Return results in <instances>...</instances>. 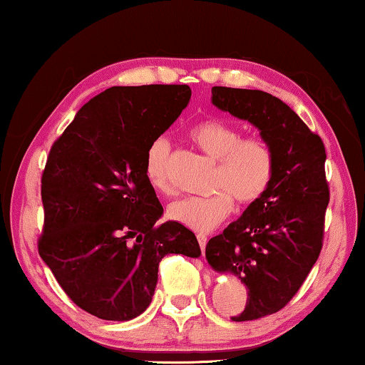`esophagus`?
Returning <instances> with one entry per match:
<instances>
[{"label": "esophagus", "mask_w": 365, "mask_h": 365, "mask_svg": "<svg viewBox=\"0 0 365 365\" xmlns=\"http://www.w3.org/2000/svg\"><path fill=\"white\" fill-rule=\"evenodd\" d=\"M197 241H199V246H201V251L204 252V249H206V244H207V236H206V234L199 232L197 234Z\"/></svg>", "instance_id": "34e87169"}]
</instances>
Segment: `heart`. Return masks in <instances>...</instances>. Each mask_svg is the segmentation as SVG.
I'll return each mask as SVG.
<instances>
[{
  "label": "heart",
  "mask_w": 365,
  "mask_h": 365,
  "mask_svg": "<svg viewBox=\"0 0 365 365\" xmlns=\"http://www.w3.org/2000/svg\"><path fill=\"white\" fill-rule=\"evenodd\" d=\"M189 138L212 159H217L209 196H187L169 206V216L192 231L207 232L219 226L234 211V199L241 206L261 201L276 178L277 158L272 144L262 136H242L236 124L211 118L189 129ZM171 143L156 138L144 158V174L151 187L159 192L173 191L168 173Z\"/></svg>",
  "instance_id": "b5f03b06"
}]
</instances>
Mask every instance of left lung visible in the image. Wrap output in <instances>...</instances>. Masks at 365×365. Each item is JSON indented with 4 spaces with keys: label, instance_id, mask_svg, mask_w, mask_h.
<instances>
[{
    "label": "left lung",
    "instance_id": "1",
    "mask_svg": "<svg viewBox=\"0 0 365 365\" xmlns=\"http://www.w3.org/2000/svg\"><path fill=\"white\" fill-rule=\"evenodd\" d=\"M212 103L252 123L277 158L266 196L206 246L207 262L236 274L247 289L246 307L231 319L254 321L286 307L321 254L331 197L326 148L317 133L269 93L214 86Z\"/></svg>",
    "mask_w": 365,
    "mask_h": 365
}]
</instances>
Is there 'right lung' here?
Instances as JSON below:
<instances>
[{
    "instance_id": "1",
    "label": "right lung",
    "mask_w": 365,
    "mask_h": 365,
    "mask_svg": "<svg viewBox=\"0 0 365 365\" xmlns=\"http://www.w3.org/2000/svg\"><path fill=\"white\" fill-rule=\"evenodd\" d=\"M191 99L187 84L114 86L84 104L53 143L41 176L38 252L66 296L104 321L146 311L166 254L201 256L163 206L144 158Z\"/></svg>"
}]
</instances>
